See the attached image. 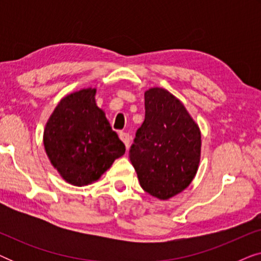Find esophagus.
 Segmentation results:
<instances>
[{
  "instance_id": "34e87169",
  "label": "esophagus",
  "mask_w": 261,
  "mask_h": 261,
  "mask_svg": "<svg viewBox=\"0 0 261 261\" xmlns=\"http://www.w3.org/2000/svg\"><path fill=\"white\" fill-rule=\"evenodd\" d=\"M120 139L123 141V144L126 145V147L128 148V146L130 144V135L128 133H124V132H120Z\"/></svg>"
}]
</instances>
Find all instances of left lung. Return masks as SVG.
<instances>
[{"label":"left lung","instance_id":"left-lung-1","mask_svg":"<svg viewBox=\"0 0 261 261\" xmlns=\"http://www.w3.org/2000/svg\"><path fill=\"white\" fill-rule=\"evenodd\" d=\"M201 130L183 103L163 88L145 91V121L129 156L141 188L166 201L185 190L201 160Z\"/></svg>","mask_w":261,"mask_h":261}]
</instances>
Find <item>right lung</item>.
Returning <instances> with one entry per match:
<instances>
[{
    "instance_id": "obj_1",
    "label": "right lung",
    "mask_w": 261,
    "mask_h": 261,
    "mask_svg": "<svg viewBox=\"0 0 261 261\" xmlns=\"http://www.w3.org/2000/svg\"><path fill=\"white\" fill-rule=\"evenodd\" d=\"M96 89L60 99L44 129V147L60 177L74 187L98 180L126 147L96 105Z\"/></svg>"
}]
</instances>
